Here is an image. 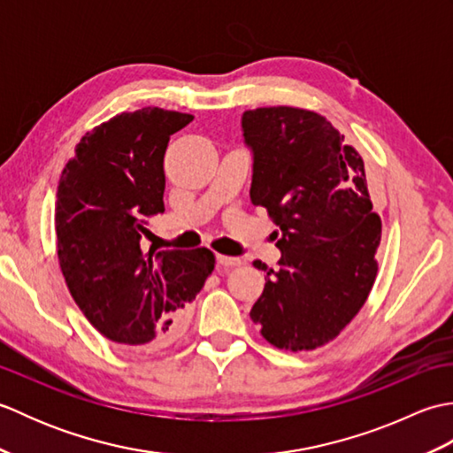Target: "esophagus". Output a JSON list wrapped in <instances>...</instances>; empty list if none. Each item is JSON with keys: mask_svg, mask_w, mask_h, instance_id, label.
I'll use <instances>...</instances> for the list:
<instances>
[{"mask_svg": "<svg viewBox=\"0 0 453 453\" xmlns=\"http://www.w3.org/2000/svg\"><path fill=\"white\" fill-rule=\"evenodd\" d=\"M218 265L224 266V268H234V266H239L242 265V258L237 257H227V255H218Z\"/></svg>", "mask_w": 453, "mask_h": 453, "instance_id": "esophagus-1", "label": "esophagus"}]
</instances>
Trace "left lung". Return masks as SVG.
<instances>
[{
  "mask_svg": "<svg viewBox=\"0 0 453 453\" xmlns=\"http://www.w3.org/2000/svg\"><path fill=\"white\" fill-rule=\"evenodd\" d=\"M242 128L253 151L251 202L280 227L282 253L276 271L253 263L266 284L251 319L276 349H319L362 310L378 274L381 219L364 161L313 111H245Z\"/></svg>",
  "mask_w": 453,
  "mask_h": 453,
  "instance_id": "left-lung-1",
  "label": "left lung"
}]
</instances>
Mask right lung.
<instances>
[{
  "mask_svg": "<svg viewBox=\"0 0 453 453\" xmlns=\"http://www.w3.org/2000/svg\"><path fill=\"white\" fill-rule=\"evenodd\" d=\"M192 114L146 107L85 134L56 192L58 261L75 303L109 341L156 352L171 344L187 307L214 271V253L140 245L161 214L171 134Z\"/></svg>",
  "mask_w": 453,
  "mask_h": 453,
  "instance_id": "obj_1",
  "label": "right lung"
}]
</instances>
